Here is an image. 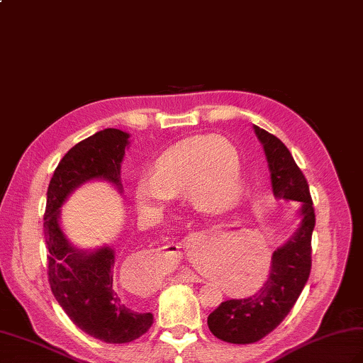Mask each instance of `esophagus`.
Listing matches in <instances>:
<instances>
[{
  "label": "esophagus",
  "instance_id": "esophagus-1",
  "mask_svg": "<svg viewBox=\"0 0 363 363\" xmlns=\"http://www.w3.org/2000/svg\"><path fill=\"white\" fill-rule=\"evenodd\" d=\"M181 277L184 279V281H187V282H193V284H198V282H202V279L196 274V273H193L191 270H184L182 273H181Z\"/></svg>",
  "mask_w": 363,
  "mask_h": 363
}]
</instances>
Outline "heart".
<instances>
[{"label": "heart", "mask_w": 363, "mask_h": 363, "mask_svg": "<svg viewBox=\"0 0 363 363\" xmlns=\"http://www.w3.org/2000/svg\"><path fill=\"white\" fill-rule=\"evenodd\" d=\"M242 162L238 148L224 138L193 136L156 157L152 176L144 174L133 185V201L141 213H152L185 190L187 199L201 211H220L233 206L242 193ZM236 279L248 281L261 272V256L247 252L238 257ZM270 272L265 261L259 284Z\"/></svg>", "instance_id": "b5f03b06"}]
</instances>
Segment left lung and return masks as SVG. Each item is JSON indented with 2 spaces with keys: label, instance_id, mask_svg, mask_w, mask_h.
Segmentation results:
<instances>
[{
  "label": "left lung",
  "instance_id": "8db88e82",
  "mask_svg": "<svg viewBox=\"0 0 363 363\" xmlns=\"http://www.w3.org/2000/svg\"><path fill=\"white\" fill-rule=\"evenodd\" d=\"M264 147L276 199L297 202V224L286 242L272 257L268 281L256 294L245 299L222 302L208 319V328L220 340L236 345L255 343L270 334L286 314L308 281L311 270V236L315 224L308 182L281 139L253 125Z\"/></svg>",
  "mask_w": 363,
  "mask_h": 363
}]
</instances>
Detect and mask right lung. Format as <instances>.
Instances as JSON below:
<instances>
[{"label": "right lung", "mask_w": 363, "mask_h": 363, "mask_svg": "<svg viewBox=\"0 0 363 363\" xmlns=\"http://www.w3.org/2000/svg\"><path fill=\"white\" fill-rule=\"evenodd\" d=\"M128 145L130 133L104 128L72 147L55 169L44 213L52 293L79 330L107 343L141 337L152 327L153 314L139 313L119 297L113 282V247L84 250L70 242L61 227V207L73 191L91 181H106L123 193L121 164Z\"/></svg>", "instance_id": "add662e5"}]
</instances>
